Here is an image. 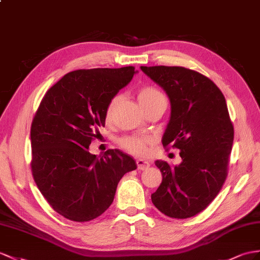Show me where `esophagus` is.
Segmentation results:
<instances>
[{
  "label": "esophagus",
  "instance_id": "1",
  "mask_svg": "<svg viewBox=\"0 0 260 260\" xmlns=\"http://www.w3.org/2000/svg\"><path fill=\"white\" fill-rule=\"evenodd\" d=\"M136 165H137V169L138 170H146L149 168V161L144 160V159H137L136 160Z\"/></svg>",
  "mask_w": 260,
  "mask_h": 260
}]
</instances>
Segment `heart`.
<instances>
[{"label": "heart", "instance_id": "1", "mask_svg": "<svg viewBox=\"0 0 260 260\" xmlns=\"http://www.w3.org/2000/svg\"><path fill=\"white\" fill-rule=\"evenodd\" d=\"M164 96L162 93L152 86H144L137 93L138 101L142 106L147 105L148 103L152 102L154 100ZM118 96H114L109 102L106 106L105 115L106 118H110L114 111L115 105L117 103ZM151 142L150 137H139V136H125L119 139V144H121L122 148L127 150L131 154H134L137 156H143L147 152V145Z\"/></svg>", "mask_w": 260, "mask_h": 260}]
</instances>
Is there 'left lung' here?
Wrapping results in <instances>:
<instances>
[{
    "mask_svg": "<svg viewBox=\"0 0 260 260\" xmlns=\"http://www.w3.org/2000/svg\"><path fill=\"white\" fill-rule=\"evenodd\" d=\"M167 93L171 113L162 136L164 147L180 150L182 162L157 160L162 181L151 201L165 215L188 218L206 209L228 176L234 141L225 98L216 84L183 67H141Z\"/></svg>",
    "mask_w": 260,
    "mask_h": 260,
    "instance_id": "1",
    "label": "left lung"
}]
</instances>
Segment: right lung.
Segmentation results:
<instances>
[{
    "instance_id": "right-lung-1",
    "label": "right lung",
    "mask_w": 260,
    "mask_h": 260,
    "mask_svg": "<svg viewBox=\"0 0 260 260\" xmlns=\"http://www.w3.org/2000/svg\"><path fill=\"white\" fill-rule=\"evenodd\" d=\"M136 72L128 66L67 73L46 92L32 118V177L51 208L70 221L101 215L122 177L137 168L119 149L99 157L89 151L105 125L106 106Z\"/></svg>"
}]
</instances>
